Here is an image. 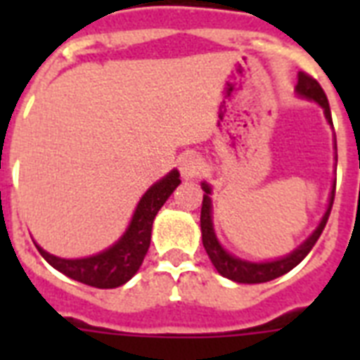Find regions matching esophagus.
<instances>
[{
  "label": "esophagus",
  "mask_w": 360,
  "mask_h": 360,
  "mask_svg": "<svg viewBox=\"0 0 360 360\" xmlns=\"http://www.w3.org/2000/svg\"><path fill=\"white\" fill-rule=\"evenodd\" d=\"M179 169H181V175H183L185 179H194V177H198L200 172L203 169L202 158L198 157L196 153H186V155L181 157Z\"/></svg>",
  "instance_id": "esophagus-1"
}]
</instances>
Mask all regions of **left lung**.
Here are the masks:
<instances>
[{"label":"left lung","instance_id":"left-lung-1","mask_svg":"<svg viewBox=\"0 0 360 360\" xmlns=\"http://www.w3.org/2000/svg\"><path fill=\"white\" fill-rule=\"evenodd\" d=\"M295 93L299 97L307 98V101H314L318 103L321 108H323L325 120L327 123L333 124V117H330V108L329 101H327V95L321 89L318 82L314 80L312 76L304 75V72H299L297 75V86ZM335 149H336V138H335ZM336 158V157H335ZM335 185H333V191H330L329 196V205H327V211L319 220L318 228L307 237V240H302L301 245L297 246L295 250L290 252L288 256L276 257V259H271V262H248V259H240V257L233 256L230 252L226 250L224 246L220 245L219 239H217V233H214L213 226V203H211V185L203 181V202H202V217H200V226H202V240L203 248L207 252L209 259L214 265V269L219 271L222 276L233 280V282H239V284H262V282H269V280H274L282 276V274L290 273L291 269L297 267L299 263L307 257V254L312 250V246L316 245V240L319 239L321 231H323L327 220H329L330 207H333V200H335Z\"/></svg>","mask_w":360,"mask_h":360}]
</instances>
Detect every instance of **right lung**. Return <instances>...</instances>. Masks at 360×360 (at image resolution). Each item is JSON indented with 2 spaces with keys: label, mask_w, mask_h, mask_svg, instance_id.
Masks as SVG:
<instances>
[{
  "label": "right lung",
  "mask_w": 360,
  "mask_h": 360,
  "mask_svg": "<svg viewBox=\"0 0 360 360\" xmlns=\"http://www.w3.org/2000/svg\"><path fill=\"white\" fill-rule=\"evenodd\" d=\"M179 172L172 169L168 175H164L162 179L149 186L136 205L134 214L123 236L106 250L76 259L53 256L35 243L37 250L41 252V256L53 269L67 274L69 278L101 290L120 288L138 273L151 245L153 220L157 217L158 209L162 207L166 200L172 196V192L179 186Z\"/></svg>",
  "instance_id": "add662e5"
}]
</instances>
